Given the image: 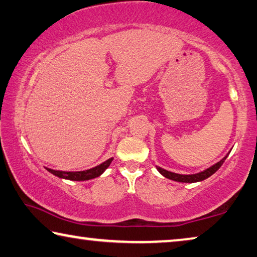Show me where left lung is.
<instances>
[{
  "instance_id": "left-lung-1",
  "label": "left lung",
  "mask_w": 257,
  "mask_h": 257,
  "mask_svg": "<svg viewBox=\"0 0 257 257\" xmlns=\"http://www.w3.org/2000/svg\"><path fill=\"white\" fill-rule=\"evenodd\" d=\"M228 153L226 156L224 157L223 159L220 160V162H218L212 165L211 167L206 168L203 172H200V173H196V174H178V173H173V172H170V171H166L164 170V168L157 166V170L164 177L170 179V180H173V181H178V182H186V183H193V182H198V181H203V180L208 179L209 177H211L213 173H216V172L219 170L220 166L223 165L225 159L227 158Z\"/></svg>"
}]
</instances>
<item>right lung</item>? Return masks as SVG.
Instances as JSON below:
<instances>
[{
	"mask_svg": "<svg viewBox=\"0 0 257 257\" xmlns=\"http://www.w3.org/2000/svg\"><path fill=\"white\" fill-rule=\"evenodd\" d=\"M113 158H109L108 160H106L100 165L95 166L93 168H90V170H85V171H79V172H66V171H55L52 170V168H46L49 173L56 175L61 179H67V180H72V181H85V180H91L94 178H98L99 175H101L104 173L105 170L107 167L110 165Z\"/></svg>",
	"mask_w": 257,
	"mask_h": 257,
	"instance_id": "obj_1",
	"label": "right lung"
}]
</instances>
